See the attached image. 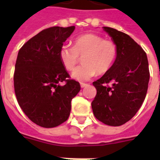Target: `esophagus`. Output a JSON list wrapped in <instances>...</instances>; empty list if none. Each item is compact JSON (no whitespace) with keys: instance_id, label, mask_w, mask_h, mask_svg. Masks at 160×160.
<instances>
[{"instance_id":"esophagus-1","label":"esophagus","mask_w":160,"mask_h":160,"mask_svg":"<svg viewBox=\"0 0 160 160\" xmlns=\"http://www.w3.org/2000/svg\"><path fill=\"white\" fill-rule=\"evenodd\" d=\"M87 84H85V83H80V86H81V88H85V86H87Z\"/></svg>"}]
</instances>
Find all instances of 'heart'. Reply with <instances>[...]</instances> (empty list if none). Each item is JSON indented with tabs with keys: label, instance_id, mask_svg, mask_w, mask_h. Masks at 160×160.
<instances>
[{
	"label": "heart",
	"instance_id": "obj_1",
	"mask_svg": "<svg viewBox=\"0 0 160 160\" xmlns=\"http://www.w3.org/2000/svg\"><path fill=\"white\" fill-rule=\"evenodd\" d=\"M117 55L116 45L102 36L88 33L78 36L74 46L64 45L60 47L59 56L64 67L74 70L82 56L83 65L72 73V77L78 81H87L98 72L105 73L111 68Z\"/></svg>",
	"mask_w": 160,
	"mask_h": 160
}]
</instances>
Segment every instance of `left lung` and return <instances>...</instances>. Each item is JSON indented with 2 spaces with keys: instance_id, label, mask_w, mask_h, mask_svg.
<instances>
[{
  "instance_id": "1",
  "label": "left lung",
  "mask_w": 160,
  "mask_h": 160,
  "mask_svg": "<svg viewBox=\"0 0 160 160\" xmlns=\"http://www.w3.org/2000/svg\"><path fill=\"white\" fill-rule=\"evenodd\" d=\"M117 47L111 68L93 82L97 94L91 103L95 118L110 126L125 124L135 115L146 96L149 62L144 50L127 34L103 27Z\"/></svg>"
}]
</instances>
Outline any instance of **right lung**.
Masks as SVG:
<instances>
[{"mask_svg": "<svg viewBox=\"0 0 160 160\" xmlns=\"http://www.w3.org/2000/svg\"><path fill=\"white\" fill-rule=\"evenodd\" d=\"M75 26H54L41 31L19 51L14 74L18 104L31 121L53 128L67 120L71 100L80 90V83L67 80L69 74L60 60L63 43ZM66 81L64 86L60 85Z\"/></svg>", "mask_w": 160, "mask_h": 160, "instance_id": "add662e5", "label": "right lung"}]
</instances>
